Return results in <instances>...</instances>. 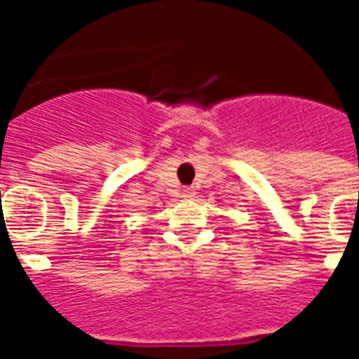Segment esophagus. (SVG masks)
<instances>
[{
  "mask_svg": "<svg viewBox=\"0 0 359 359\" xmlns=\"http://www.w3.org/2000/svg\"><path fill=\"white\" fill-rule=\"evenodd\" d=\"M194 190L192 189H183V198H194Z\"/></svg>",
  "mask_w": 359,
  "mask_h": 359,
  "instance_id": "1",
  "label": "esophagus"
}]
</instances>
